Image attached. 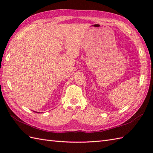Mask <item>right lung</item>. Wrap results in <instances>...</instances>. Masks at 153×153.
Segmentation results:
<instances>
[{"mask_svg": "<svg viewBox=\"0 0 153 153\" xmlns=\"http://www.w3.org/2000/svg\"><path fill=\"white\" fill-rule=\"evenodd\" d=\"M37 113H38V112H37Z\"/></svg>", "mask_w": 153, "mask_h": 153, "instance_id": "right-lung-1", "label": "right lung"}]
</instances>
